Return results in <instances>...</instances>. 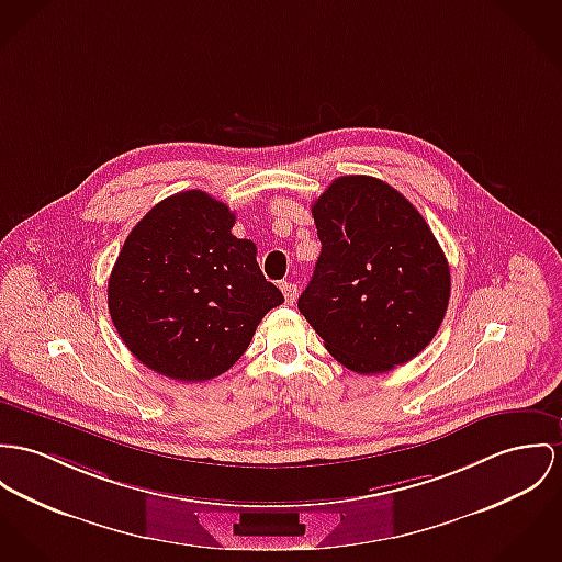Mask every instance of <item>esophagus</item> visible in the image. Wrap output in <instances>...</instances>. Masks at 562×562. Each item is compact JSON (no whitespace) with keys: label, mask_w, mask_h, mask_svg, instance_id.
<instances>
[{"label":"esophagus","mask_w":562,"mask_h":562,"mask_svg":"<svg viewBox=\"0 0 562 562\" xmlns=\"http://www.w3.org/2000/svg\"><path fill=\"white\" fill-rule=\"evenodd\" d=\"M280 289H282V293H284V297H286V302L289 303H293L300 297V289H297V284H293V282H282Z\"/></svg>","instance_id":"34e87169"}]
</instances>
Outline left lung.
<instances>
[{
    "label": "left lung",
    "instance_id": "1",
    "mask_svg": "<svg viewBox=\"0 0 562 562\" xmlns=\"http://www.w3.org/2000/svg\"><path fill=\"white\" fill-rule=\"evenodd\" d=\"M321 239L297 307L357 374H381L432 342L451 293L449 262L424 216L385 181L345 175L314 201Z\"/></svg>",
    "mask_w": 562,
    "mask_h": 562
}]
</instances>
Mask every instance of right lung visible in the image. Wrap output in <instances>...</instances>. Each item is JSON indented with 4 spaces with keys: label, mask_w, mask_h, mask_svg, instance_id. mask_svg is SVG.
I'll use <instances>...</instances> for the list:
<instances>
[{
    "label": "right lung",
    "mask_w": 562,
    "mask_h": 562,
    "mask_svg": "<svg viewBox=\"0 0 562 562\" xmlns=\"http://www.w3.org/2000/svg\"><path fill=\"white\" fill-rule=\"evenodd\" d=\"M203 190L160 201L130 231L109 278V312L130 352L181 383L226 372L262 316L284 303L265 280L257 246Z\"/></svg>",
    "instance_id": "1"
}]
</instances>
